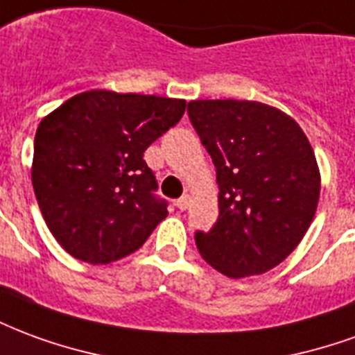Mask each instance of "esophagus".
Wrapping results in <instances>:
<instances>
[{
	"instance_id": "1",
	"label": "esophagus",
	"mask_w": 355,
	"mask_h": 355,
	"mask_svg": "<svg viewBox=\"0 0 355 355\" xmlns=\"http://www.w3.org/2000/svg\"><path fill=\"white\" fill-rule=\"evenodd\" d=\"M188 205H190V198H188V196H182V198H178L177 200V207L180 209V211H186Z\"/></svg>"
}]
</instances>
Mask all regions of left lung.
<instances>
[{
    "mask_svg": "<svg viewBox=\"0 0 355 355\" xmlns=\"http://www.w3.org/2000/svg\"><path fill=\"white\" fill-rule=\"evenodd\" d=\"M188 116L211 155L218 220L196 232L198 251L228 277L264 274L304 238L320 200V169L298 123L253 101H192Z\"/></svg>",
    "mask_w": 355,
    "mask_h": 355,
    "instance_id": "1",
    "label": "left lung"
}]
</instances>
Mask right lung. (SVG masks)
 Listing matches in <instances>:
<instances>
[{
    "mask_svg": "<svg viewBox=\"0 0 355 355\" xmlns=\"http://www.w3.org/2000/svg\"><path fill=\"white\" fill-rule=\"evenodd\" d=\"M186 102L87 91L43 119L32 184L42 215L68 253L108 264L135 253L167 216L146 148L180 121Z\"/></svg>",
    "mask_w": 355,
    "mask_h": 355,
    "instance_id": "right-lung-1",
    "label": "right lung"
}]
</instances>
